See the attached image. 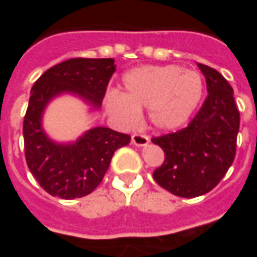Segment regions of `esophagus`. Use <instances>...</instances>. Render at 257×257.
I'll list each match as a JSON object with an SVG mask.
<instances>
[{"label": "esophagus", "mask_w": 257, "mask_h": 257, "mask_svg": "<svg viewBox=\"0 0 257 257\" xmlns=\"http://www.w3.org/2000/svg\"><path fill=\"white\" fill-rule=\"evenodd\" d=\"M149 142H150V139H149L147 135L135 134L134 136H132V143H134L135 146H138V147H143V146L149 145Z\"/></svg>", "instance_id": "1"}]
</instances>
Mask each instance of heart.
<instances>
[{
	"instance_id": "obj_1",
	"label": "heart",
	"mask_w": 257,
	"mask_h": 257,
	"mask_svg": "<svg viewBox=\"0 0 257 257\" xmlns=\"http://www.w3.org/2000/svg\"><path fill=\"white\" fill-rule=\"evenodd\" d=\"M123 93L107 92V111L118 122L131 126L139 121L140 110L149 108L151 123L173 131L189 121L204 96V81L191 70L175 64L142 66L122 77Z\"/></svg>"
}]
</instances>
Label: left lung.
<instances>
[{"label":"left lung","instance_id":"obj_1","mask_svg":"<svg viewBox=\"0 0 257 257\" xmlns=\"http://www.w3.org/2000/svg\"><path fill=\"white\" fill-rule=\"evenodd\" d=\"M206 79L208 96L189 126L153 138L165 161L153 178L162 189L183 198L209 193L231 167L239 129L232 88L215 68L198 63Z\"/></svg>","mask_w":257,"mask_h":257}]
</instances>
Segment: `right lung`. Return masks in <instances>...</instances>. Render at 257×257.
I'll return each mask as SVG.
<instances>
[{
  "instance_id": "add662e5",
  "label": "right lung",
  "mask_w": 257,
  "mask_h": 257,
  "mask_svg": "<svg viewBox=\"0 0 257 257\" xmlns=\"http://www.w3.org/2000/svg\"><path fill=\"white\" fill-rule=\"evenodd\" d=\"M115 71L114 59H68L37 79L23 121L27 167L42 189L63 199L81 198L100 184L115 150L131 136L106 126L86 131L73 143H56L42 128V114L53 97L71 93L97 110Z\"/></svg>"
}]
</instances>
